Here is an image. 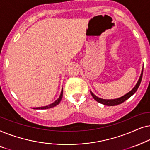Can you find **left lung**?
Wrapping results in <instances>:
<instances>
[{
	"mask_svg": "<svg viewBox=\"0 0 150 150\" xmlns=\"http://www.w3.org/2000/svg\"><path fill=\"white\" fill-rule=\"evenodd\" d=\"M143 71H142V73H141V76H140V78H139L137 83V84H136L135 87L130 92H129L128 93H127L126 95H125L124 96H123V97H120V98L116 99H101V98H99V97H97V96H95V95H94V94L92 93V92H91V95H92V96H93V97L94 98V99H95V100L97 101V102H99V103H102V104L105 105L113 106V105L121 104V103H122L123 102H124L125 100H127V99L129 98V97H130L132 95H134V94L136 93V91H137L138 88H139V86H140V83L141 82V80H142Z\"/></svg>",
	"mask_w": 150,
	"mask_h": 150,
	"instance_id": "left-lung-1",
	"label": "left lung"
}]
</instances>
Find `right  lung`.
I'll return each instance as SVG.
<instances>
[{"label": "right lung", "mask_w": 150, "mask_h": 150, "mask_svg": "<svg viewBox=\"0 0 150 150\" xmlns=\"http://www.w3.org/2000/svg\"><path fill=\"white\" fill-rule=\"evenodd\" d=\"M62 96H63V91L62 90V92H61V94H60V96H59V97L58 99H57L56 101H55V102H53V103H51V104H50L49 105H47V106H43V107H38V108H33V109H40V110H43V109H48V108H53V107H55L57 105H58L59 102H60L62 98Z\"/></svg>", "instance_id": "right-lung-1"}]
</instances>
